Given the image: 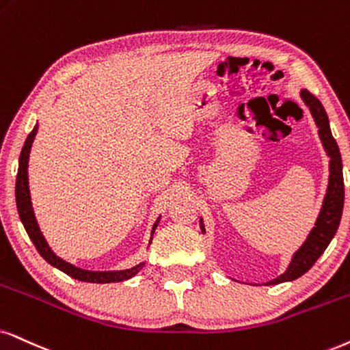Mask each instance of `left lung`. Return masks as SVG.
<instances>
[{
    "label": "left lung",
    "mask_w": 350,
    "mask_h": 350,
    "mask_svg": "<svg viewBox=\"0 0 350 350\" xmlns=\"http://www.w3.org/2000/svg\"><path fill=\"white\" fill-rule=\"evenodd\" d=\"M302 100L305 105L310 108L312 116L315 119L318 126V134L325 147L326 153L331 158L329 160V184L328 190H326L325 200H323V206L320 215H318L315 228L312 229V232L308 234L307 241L304 242V245L295 252L293 256V262L289 263V267L281 276H278L276 280L268 281L267 286L271 284H280V282L286 281H294L297 278L302 276L310 269L318 258H320L323 252L326 250V247L329 245V242L333 241L336 231H338L340 216H342V206H344V178H342V160H340L339 147L336 144L333 134L329 129V121L326 116L325 108L320 103V100L315 95H312L308 90L300 92ZM200 228L202 232H205V226H203L200 219Z\"/></svg>",
    "instance_id": "8db88e82"
}]
</instances>
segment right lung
<instances>
[{"mask_svg":"<svg viewBox=\"0 0 350 350\" xmlns=\"http://www.w3.org/2000/svg\"><path fill=\"white\" fill-rule=\"evenodd\" d=\"M37 129L38 127L35 126L33 131L30 132L27 140H25L24 147H22L21 157H19V170H17V178H16V205H17V211H19V218L24 224L25 231H27L29 237L32 239L35 249L38 250V254L46 260L48 263L53 265V267L61 269V271L68 274V276L74 278L77 281H83V282H98V284H106V282H121L126 280H131L132 276H135L140 269L144 268L145 263H139L137 267L131 268V269H122V271H87V269H81L76 268L74 265H70L64 260H61L59 256H56L53 254L50 247H48L45 237L43 234L40 232V228L37 224V219H35L33 210H32V202H30V192H29V174H27V167H29V154H30V148H32V142L37 135ZM160 219H157V223L153 224L152 229V237L154 229H157ZM152 237H150V242H152Z\"/></svg>","mask_w":350,"mask_h":350,"instance_id":"obj_1","label":"right lung"}]
</instances>
